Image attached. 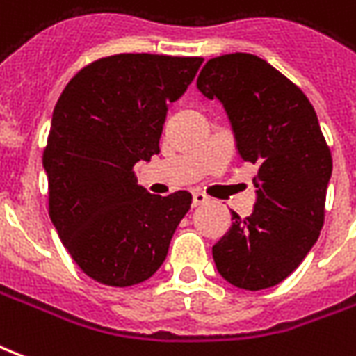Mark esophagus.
Wrapping results in <instances>:
<instances>
[{
  "instance_id": "obj_1",
  "label": "esophagus",
  "mask_w": 356,
  "mask_h": 356,
  "mask_svg": "<svg viewBox=\"0 0 356 356\" xmlns=\"http://www.w3.org/2000/svg\"><path fill=\"white\" fill-rule=\"evenodd\" d=\"M209 198L204 193H194L193 194V206L194 208H198V206H204V204H208Z\"/></svg>"
}]
</instances>
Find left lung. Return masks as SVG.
Here are the masks:
<instances>
[{
	"label": "left lung",
	"mask_w": 356,
	"mask_h": 356,
	"mask_svg": "<svg viewBox=\"0 0 356 356\" xmlns=\"http://www.w3.org/2000/svg\"><path fill=\"white\" fill-rule=\"evenodd\" d=\"M196 88L223 104L238 156L257 168L254 211L246 219L232 211L213 261L232 286L265 290L290 276L318 240L330 148L303 91L255 55L209 58Z\"/></svg>",
	"instance_id": "obj_1"
}]
</instances>
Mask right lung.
<instances>
[{
    "label": "right lung",
    "mask_w": 356,
    "mask_h": 356,
    "mask_svg": "<svg viewBox=\"0 0 356 356\" xmlns=\"http://www.w3.org/2000/svg\"><path fill=\"white\" fill-rule=\"evenodd\" d=\"M200 57L125 53L95 60L58 97L43 170L49 216L78 267L106 286H135L165 261L193 196L150 194L133 165L160 152L168 106Z\"/></svg>",
    "instance_id": "right-lung-1"
}]
</instances>
